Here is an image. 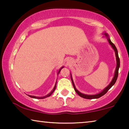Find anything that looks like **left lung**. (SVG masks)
<instances>
[{
    "label": "left lung",
    "instance_id": "1",
    "mask_svg": "<svg viewBox=\"0 0 129 129\" xmlns=\"http://www.w3.org/2000/svg\"><path fill=\"white\" fill-rule=\"evenodd\" d=\"M103 35H104V36H103V38H106L107 41L108 42L109 45H111V46L112 47V49H114V50L115 51V56H116V69H115V71L114 76V77H113L112 80H111V82H110V83H109L107 87H105L104 89L102 90L101 92H100V93H97V94H86L80 93L79 91H78V90L76 89V88L75 87V84H74V80H73L72 75H71V73L70 75H71V80H72V84H73V86H74V88L75 90L76 93L78 94L81 97L84 98V99H99V98L101 97V96L104 95L108 91V90L110 89L111 87H112V86L114 85V84L115 83V82H116V80H117V78H118L119 69V67H120V59H119V58L118 50H117L116 46H115L114 44L112 42H111V40L110 39V38H109V36L108 35V34L106 33V32H104V33L103 34Z\"/></svg>",
    "mask_w": 129,
    "mask_h": 129
}]
</instances>
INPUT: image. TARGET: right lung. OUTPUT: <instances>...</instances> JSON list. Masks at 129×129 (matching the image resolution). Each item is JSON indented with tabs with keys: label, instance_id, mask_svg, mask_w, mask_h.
<instances>
[{
	"label": "right lung",
	"instance_id": "1",
	"mask_svg": "<svg viewBox=\"0 0 129 129\" xmlns=\"http://www.w3.org/2000/svg\"><path fill=\"white\" fill-rule=\"evenodd\" d=\"M64 67H62L61 68L59 69L58 72H57V75L59 74V72H60V71L61 70V69L64 68ZM56 84H57V81H56V82H55V86H54V87L53 89L52 90H51V91L50 92V93H49V94H47L46 95L43 96V97H37V96L30 95H28L29 96V97H31V98H33V99H45V98H47V97H49V96H50L51 94H52L53 92L54 91V90H55V87H56Z\"/></svg>",
	"mask_w": 129,
	"mask_h": 129
}]
</instances>
